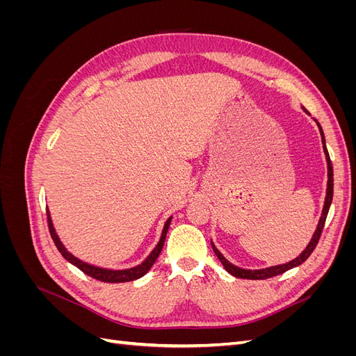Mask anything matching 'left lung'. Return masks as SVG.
<instances>
[{"label":"left lung","mask_w":356,"mask_h":356,"mask_svg":"<svg viewBox=\"0 0 356 356\" xmlns=\"http://www.w3.org/2000/svg\"><path fill=\"white\" fill-rule=\"evenodd\" d=\"M305 113L309 114V111L306 108H303ZM316 122V120H315ZM318 127H319V132H321V138H322V147H324V153H325V159H327V168H328V182H327V196H325V202H324V209H322V213H321V218H319V222H318V227L314 233V236H312V239L309 242V245L306 246V250L301 252L297 258H294V260H291L285 264H279V266H272V267H266V268H258V270H250V268H242V267H238L232 264L227 258H225L217 248H215V245L212 243V250L215 252V255L218 257V260L221 261V264L224 266L225 270H227L230 275H233L234 277H241V279H252V281H260V279H268V277H273V276H277L281 273H285L286 270H291V268H294L297 266H300L301 263H305L309 255L314 252V250L318 245V241L321 238V233H322V229H324V224H325V220H327V215H328V211H330V207H331V200H332V187H334V182H332V165H331V160H330V154H328V149H327V145H325V136H324V132H322V127L321 124L316 122Z\"/></svg>","instance_id":"obj_1"}]
</instances>
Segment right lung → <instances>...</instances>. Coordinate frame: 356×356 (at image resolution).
Segmentation results:
<instances>
[{
  "label": "right lung",
  "mask_w": 356,
  "mask_h": 356,
  "mask_svg": "<svg viewBox=\"0 0 356 356\" xmlns=\"http://www.w3.org/2000/svg\"><path fill=\"white\" fill-rule=\"evenodd\" d=\"M172 221V217H169L165 222V227L163 230H161V236H160V241L157 242L154 250L149 252V255L145 258V260L138 264L135 267H131V268H123V270H113V268H104V267H98V266H93V264H89V263H84L81 261L80 258L74 257L71 252H68V250L65 246H63V243L60 242L59 236L56 234V230L55 227H53V222H51V217H50V212L47 209V222H49V232H50V236L53 242H55L56 248L59 250V252L62 254V257L65 258L67 261H70L72 266H75L77 268H80V270L83 273H86L88 276H92L95 279H98V281L101 282H108V284H122V282H131V281H135V279H139L143 277L149 268H152V266L156 263L157 257L160 255L161 252V248H163L165 245V239H166V233H168V229H169V224Z\"/></svg>",
  "instance_id": "obj_1"
}]
</instances>
